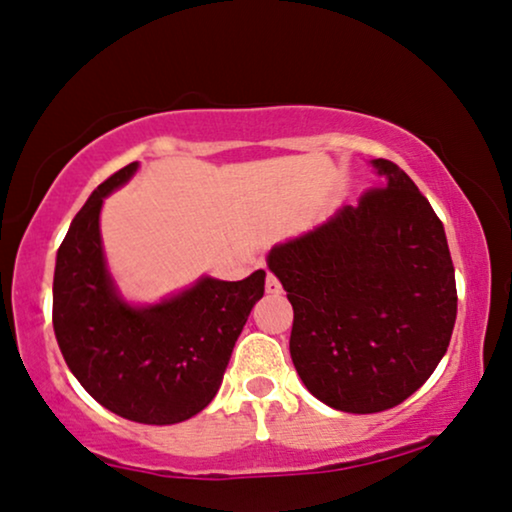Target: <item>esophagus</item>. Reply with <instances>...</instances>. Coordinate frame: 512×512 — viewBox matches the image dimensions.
<instances>
[{"label": "esophagus", "mask_w": 512, "mask_h": 512, "mask_svg": "<svg viewBox=\"0 0 512 512\" xmlns=\"http://www.w3.org/2000/svg\"><path fill=\"white\" fill-rule=\"evenodd\" d=\"M265 291H268V294H280V291H282L280 280H277L272 272H268V277H265Z\"/></svg>", "instance_id": "obj_1"}]
</instances>
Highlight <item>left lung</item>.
I'll return each mask as SVG.
<instances>
[{"label": "left lung", "instance_id": "obj_1", "mask_svg": "<svg viewBox=\"0 0 512 512\" xmlns=\"http://www.w3.org/2000/svg\"><path fill=\"white\" fill-rule=\"evenodd\" d=\"M371 164L381 188L268 254L294 308L298 376L348 414L397 407L428 381L449 348L459 301L430 202L397 164Z\"/></svg>", "mask_w": 512, "mask_h": 512}]
</instances>
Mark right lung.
<instances>
[{
    "label": "right lung",
    "instance_id": "right-lung-1",
    "mask_svg": "<svg viewBox=\"0 0 512 512\" xmlns=\"http://www.w3.org/2000/svg\"><path fill=\"white\" fill-rule=\"evenodd\" d=\"M126 164L91 192L58 249L53 331L86 393L112 414L148 426L195 416L221 388L237 336L265 291V270L247 280L199 277L152 305L126 303L103 256V199L136 174Z\"/></svg>",
    "mask_w": 512,
    "mask_h": 512
}]
</instances>
